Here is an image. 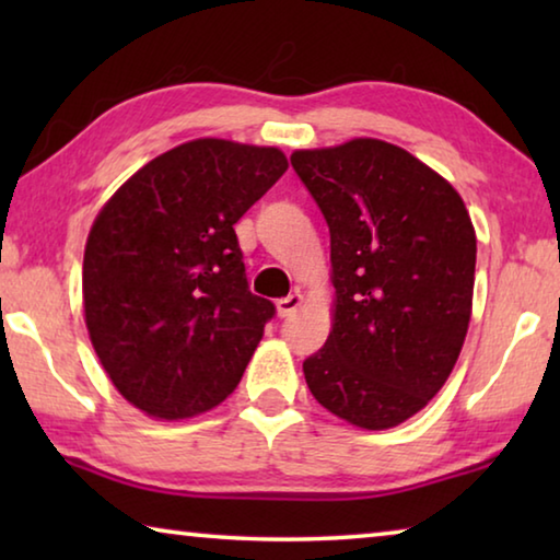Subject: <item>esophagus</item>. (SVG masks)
<instances>
[{"mask_svg":"<svg viewBox=\"0 0 560 560\" xmlns=\"http://www.w3.org/2000/svg\"><path fill=\"white\" fill-rule=\"evenodd\" d=\"M301 303H303V296H301L299 291L289 293L287 299H279V301H277V311H279V316H281V318H289V316H293V314H296V311L301 308Z\"/></svg>","mask_w":560,"mask_h":560,"instance_id":"obj_1","label":"esophagus"}]
</instances>
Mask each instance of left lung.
<instances>
[{"label":"left lung","instance_id":"8db88e82","mask_svg":"<svg viewBox=\"0 0 560 560\" xmlns=\"http://www.w3.org/2000/svg\"><path fill=\"white\" fill-rule=\"evenodd\" d=\"M330 232L336 314L303 360L308 390L355 428L387 430L447 381L471 316L477 234L447 179L375 138L296 150Z\"/></svg>","mask_w":560,"mask_h":560}]
</instances>
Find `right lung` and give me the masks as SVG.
<instances>
[{"label":"right lung","mask_w":560,"mask_h":560,"mask_svg":"<svg viewBox=\"0 0 560 560\" xmlns=\"http://www.w3.org/2000/svg\"><path fill=\"white\" fill-rule=\"evenodd\" d=\"M287 167L279 148L200 138L150 160L98 212L83 311L138 410L183 420L240 385L277 308L249 291L234 224Z\"/></svg>","instance_id":"right-lung-1"}]
</instances>
